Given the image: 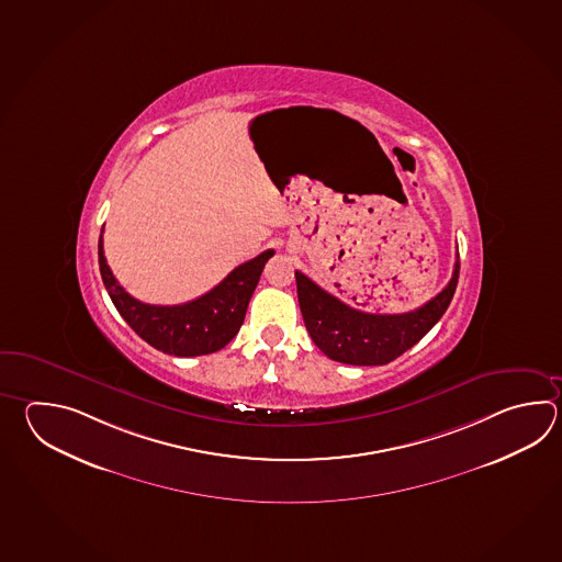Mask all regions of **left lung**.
Wrapping results in <instances>:
<instances>
[{
    "instance_id": "obj_1",
    "label": "left lung",
    "mask_w": 562,
    "mask_h": 562,
    "mask_svg": "<svg viewBox=\"0 0 562 562\" xmlns=\"http://www.w3.org/2000/svg\"><path fill=\"white\" fill-rule=\"evenodd\" d=\"M460 262L442 292L420 308L404 314H368L344 304L296 272L302 318L310 338L324 355L342 364L382 367L411 350L447 312L459 284Z\"/></svg>"
}]
</instances>
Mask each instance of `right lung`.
<instances>
[{
	"label": "right lung",
	"instance_id": "obj_1",
	"mask_svg": "<svg viewBox=\"0 0 562 562\" xmlns=\"http://www.w3.org/2000/svg\"><path fill=\"white\" fill-rule=\"evenodd\" d=\"M274 256V250L256 256L234 268L218 286L204 296L178 304L154 306L130 296L117 284L103 256V240L98 241V262L103 286L114 302L127 326L156 350L173 356H202L218 352L238 334L252 299L254 290L262 274L263 263Z\"/></svg>",
	"mask_w": 562,
	"mask_h": 562
}]
</instances>
